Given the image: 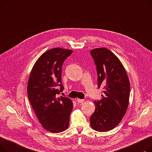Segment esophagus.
<instances>
[{
    "mask_svg": "<svg viewBox=\"0 0 152 152\" xmlns=\"http://www.w3.org/2000/svg\"><path fill=\"white\" fill-rule=\"evenodd\" d=\"M77 102L78 103H83L84 102V99H77Z\"/></svg>",
    "mask_w": 152,
    "mask_h": 152,
    "instance_id": "esophagus-1",
    "label": "esophagus"
}]
</instances>
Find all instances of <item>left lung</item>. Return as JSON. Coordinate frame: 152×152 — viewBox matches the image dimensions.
I'll use <instances>...</instances> for the list:
<instances>
[{
    "mask_svg": "<svg viewBox=\"0 0 152 152\" xmlns=\"http://www.w3.org/2000/svg\"><path fill=\"white\" fill-rule=\"evenodd\" d=\"M98 75V87H103L102 99L94 102L95 110L90 118L92 128L99 132L112 130L121 122L129 101L130 83L119 59L107 48L91 51Z\"/></svg>",
    "mask_w": 152,
    "mask_h": 152,
    "instance_id": "8db88e82",
    "label": "left lung"
}]
</instances>
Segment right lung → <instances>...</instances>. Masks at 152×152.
Wrapping results in <instances>:
<instances>
[{"label":"right lung","mask_w":152,"mask_h":152,"mask_svg":"<svg viewBox=\"0 0 152 152\" xmlns=\"http://www.w3.org/2000/svg\"><path fill=\"white\" fill-rule=\"evenodd\" d=\"M73 52L59 47L46 51L34 63L29 77L27 92L31 105L40 123L52 133L63 132L69 126L73 102L58 95L64 89L63 63Z\"/></svg>","instance_id":"add662e5"}]
</instances>
